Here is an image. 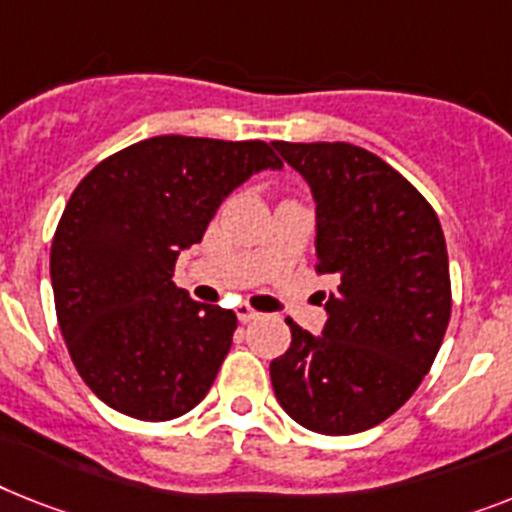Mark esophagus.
<instances>
[{
  "label": "esophagus",
  "instance_id": "obj_1",
  "mask_svg": "<svg viewBox=\"0 0 512 512\" xmlns=\"http://www.w3.org/2000/svg\"><path fill=\"white\" fill-rule=\"evenodd\" d=\"M235 314H238V319L243 324L246 322H253V319H259V311H253L251 306H246V303H240L238 308H235Z\"/></svg>",
  "mask_w": 512,
  "mask_h": 512
}]
</instances>
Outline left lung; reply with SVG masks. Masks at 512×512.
Here are the masks:
<instances>
[{
	"label": "left lung",
	"mask_w": 512,
	"mask_h": 512,
	"mask_svg": "<svg viewBox=\"0 0 512 512\" xmlns=\"http://www.w3.org/2000/svg\"><path fill=\"white\" fill-rule=\"evenodd\" d=\"M274 149L316 204V269L327 322L269 363L277 403L311 432L340 437L382 424L411 398L450 322V264L426 198L377 154L353 143Z\"/></svg>",
	"instance_id": "left-lung-1"
}]
</instances>
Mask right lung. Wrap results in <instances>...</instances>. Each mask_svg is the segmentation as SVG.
Instances as JSON below:
<instances>
[{"instance_id": "1", "label": "right lung", "mask_w": 512, "mask_h": 512, "mask_svg": "<svg viewBox=\"0 0 512 512\" xmlns=\"http://www.w3.org/2000/svg\"><path fill=\"white\" fill-rule=\"evenodd\" d=\"M282 170L264 141L156 135L96 164L52 240L62 337L99 400L141 421L196 408L217 379L238 316L172 282L232 190Z\"/></svg>"}]
</instances>
